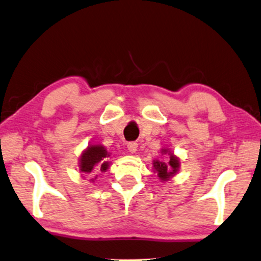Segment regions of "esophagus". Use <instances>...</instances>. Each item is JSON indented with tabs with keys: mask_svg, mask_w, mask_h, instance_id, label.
<instances>
[{
	"mask_svg": "<svg viewBox=\"0 0 261 261\" xmlns=\"http://www.w3.org/2000/svg\"><path fill=\"white\" fill-rule=\"evenodd\" d=\"M137 149H138V144L136 143V142H129V143H127V150H129L131 153L136 152V151H137Z\"/></svg>",
	"mask_w": 261,
	"mask_h": 261,
	"instance_id": "34e87169",
	"label": "esophagus"
}]
</instances>
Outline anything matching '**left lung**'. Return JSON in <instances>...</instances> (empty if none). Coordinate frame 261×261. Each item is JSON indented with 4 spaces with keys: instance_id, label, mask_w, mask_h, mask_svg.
I'll list each match as a JSON object with an SVG mask.
<instances>
[{
    "instance_id": "1",
    "label": "left lung",
    "mask_w": 261,
    "mask_h": 261,
    "mask_svg": "<svg viewBox=\"0 0 261 261\" xmlns=\"http://www.w3.org/2000/svg\"><path fill=\"white\" fill-rule=\"evenodd\" d=\"M153 166L154 170L157 171L158 177L161 178L162 180H168L171 176H173V174L178 171V168H179V161H178V158L174 157L173 154H171L170 162L168 164H166V163L155 161L153 163Z\"/></svg>"
}]
</instances>
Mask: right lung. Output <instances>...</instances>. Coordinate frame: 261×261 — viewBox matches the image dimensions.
<instances>
[{"instance_id": "right-lung-1", "label": "right lung", "mask_w": 261, "mask_h": 261, "mask_svg": "<svg viewBox=\"0 0 261 261\" xmlns=\"http://www.w3.org/2000/svg\"><path fill=\"white\" fill-rule=\"evenodd\" d=\"M108 151L102 145H92L84 151L81 157V171L84 173H91L93 171H107L109 168Z\"/></svg>"}]
</instances>
